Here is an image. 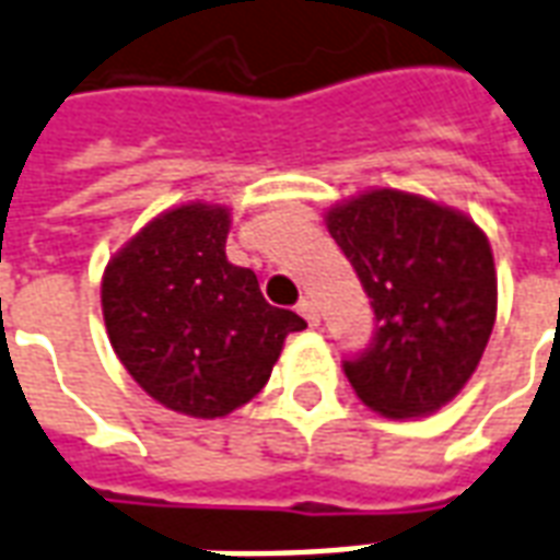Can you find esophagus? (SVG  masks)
Wrapping results in <instances>:
<instances>
[{
	"label": "esophagus",
	"mask_w": 560,
	"mask_h": 560,
	"mask_svg": "<svg viewBox=\"0 0 560 560\" xmlns=\"http://www.w3.org/2000/svg\"><path fill=\"white\" fill-rule=\"evenodd\" d=\"M296 312L308 320V326H317V323H320V312H317V305H314L312 300H302L300 305H296Z\"/></svg>",
	"instance_id": "1"
}]
</instances>
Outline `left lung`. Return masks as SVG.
I'll list each match as a JSON object with an SVG mask.
<instances>
[{
    "mask_svg": "<svg viewBox=\"0 0 560 560\" xmlns=\"http://www.w3.org/2000/svg\"><path fill=\"white\" fill-rule=\"evenodd\" d=\"M326 228L374 308V341L343 362L359 400L385 418L445 407L475 374L495 323L487 234L454 207L400 189L335 205Z\"/></svg>",
    "mask_w": 560,
    "mask_h": 560,
    "instance_id": "1",
    "label": "left lung"
}]
</instances>
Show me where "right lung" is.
I'll return each instance as SVG.
<instances>
[{"label": "right lung", "instance_id": "obj_1", "mask_svg": "<svg viewBox=\"0 0 560 560\" xmlns=\"http://www.w3.org/2000/svg\"><path fill=\"white\" fill-rule=\"evenodd\" d=\"M228 207H172L106 264L112 350L144 392L180 416L222 418L267 385L300 314L264 300L258 276L225 255Z\"/></svg>", "mask_w": 560, "mask_h": 560}]
</instances>
